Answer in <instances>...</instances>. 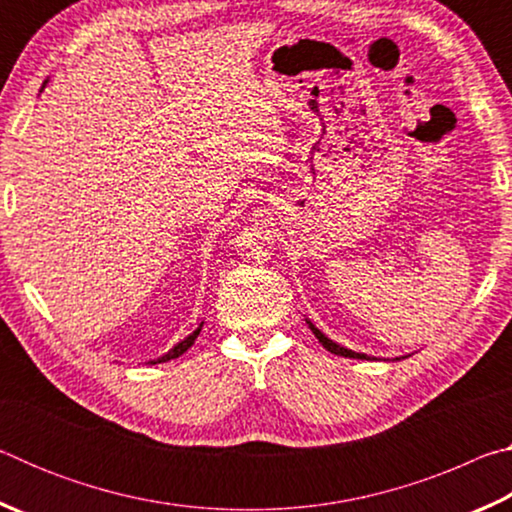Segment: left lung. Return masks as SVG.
Segmentation results:
<instances>
[{"mask_svg":"<svg viewBox=\"0 0 512 512\" xmlns=\"http://www.w3.org/2000/svg\"><path fill=\"white\" fill-rule=\"evenodd\" d=\"M309 323V320H307ZM309 329L311 332H314V336L318 339V343L323 345L325 350H329L332 354H339V357H350V359H368L366 354H361V352H352V350H348V348H343V345H339V343H334V341H329L327 336L320 332V329L314 325V323H309Z\"/></svg>","mask_w":512,"mask_h":512,"instance_id":"left-lung-1","label":"left lung"}]
</instances>
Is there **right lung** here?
I'll list each match as a JSON object with an SVG mask.
<instances>
[{
    "label": "right lung",
    "instance_id": "add662e5",
    "mask_svg": "<svg viewBox=\"0 0 512 512\" xmlns=\"http://www.w3.org/2000/svg\"><path fill=\"white\" fill-rule=\"evenodd\" d=\"M47 83V81H45ZM203 327V325H201ZM201 327H198L196 329V332H192V334H189L187 336V339H183V341H180L178 345H173V348L167 352V354H164V357H160V359H155V361H151V363H164V361H171V359H178L180 357V354H185L189 348H192V345H194V341H196V336L198 334H201Z\"/></svg>",
    "mask_w": 512,
    "mask_h": 512
}]
</instances>
